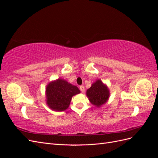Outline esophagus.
Listing matches in <instances>:
<instances>
[{
	"mask_svg": "<svg viewBox=\"0 0 158 158\" xmlns=\"http://www.w3.org/2000/svg\"><path fill=\"white\" fill-rule=\"evenodd\" d=\"M80 89L81 92H82V93H84V90H85L84 85H80Z\"/></svg>",
	"mask_w": 158,
	"mask_h": 158,
	"instance_id": "esophagus-1",
	"label": "esophagus"
}]
</instances>
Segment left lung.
<instances>
[{
  "mask_svg": "<svg viewBox=\"0 0 158 158\" xmlns=\"http://www.w3.org/2000/svg\"><path fill=\"white\" fill-rule=\"evenodd\" d=\"M86 95L89 102L98 107L107 102L109 92L106 85L101 80H98L87 90Z\"/></svg>",
  "mask_w": 158,
  "mask_h": 158,
  "instance_id": "8db88e82",
  "label": "left lung"
}]
</instances>
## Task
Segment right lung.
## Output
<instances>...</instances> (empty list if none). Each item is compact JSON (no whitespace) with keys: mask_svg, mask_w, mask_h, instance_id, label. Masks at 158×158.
<instances>
[{"mask_svg":"<svg viewBox=\"0 0 158 158\" xmlns=\"http://www.w3.org/2000/svg\"><path fill=\"white\" fill-rule=\"evenodd\" d=\"M80 92L76 85L66 80L58 79L47 85L46 88L47 103L52 110L63 111L67 109L72 97Z\"/></svg>","mask_w":158,"mask_h":158,"instance_id":"add662e5","label":"right lung"}]
</instances>
